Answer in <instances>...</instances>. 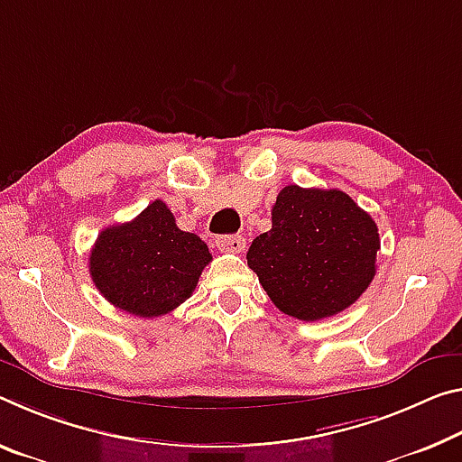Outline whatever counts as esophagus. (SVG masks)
<instances>
[{"instance_id":"obj_1","label":"esophagus","mask_w":462,"mask_h":462,"mask_svg":"<svg viewBox=\"0 0 462 462\" xmlns=\"http://www.w3.org/2000/svg\"><path fill=\"white\" fill-rule=\"evenodd\" d=\"M216 246L222 253H243L246 240L243 236H238V234H228V236H217Z\"/></svg>"}]
</instances>
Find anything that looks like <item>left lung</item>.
I'll return each instance as SVG.
<instances>
[{"label":"left lung","mask_w":462,"mask_h":462,"mask_svg":"<svg viewBox=\"0 0 462 462\" xmlns=\"http://www.w3.org/2000/svg\"><path fill=\"white\" fill-rule=\"evenodd\" d=\"M376 222L339 189L283 187L248 267L277 309L320 320L349 309L376 275Z\"/></svg>","instance_id":"left-lung-1"}]
</instances>
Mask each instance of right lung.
<instances>
[{"label": "right lung", "instance_id": "right-lung-1", "mask_svg": "<svg viewBox=\"0 0 462 462\" xmlns=\"http://www.w3.org/2000/svg\"><path fill=\"white\" fill-rule=\"evenodd\" d=\"M208 245L182 232L164 201H152L125 224L98 234L90 253V275L105 300L139 319L162 317L193 294Z\"/></svg>", "mask_w": 462, "mask_h": 462}]
</instances>
